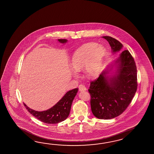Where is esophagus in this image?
I'll return each instance as SVG.
<instances>
[{
	"mask_svg": "<svg viewBox=\"0 0 154 154\" xmlns=\"http://www.w3.org/2000/svg\"><path fill=\"white\" fill-rule=\"evenodd\" d=\"M79 91H86L87 88L85 85H79Z\"/></svg>",
	"mask_w": 154,
	"mask_h": 154,
	"instance_id": "34e87169",
	"label": "esophagus"
}]
</instances>
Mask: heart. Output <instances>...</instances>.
Returning a JSON list of instances; mask_svg holds the SVG:
<instances>
[{"mask_svg":"<svg viewBox=\"0 0 154 154\" xmlns=\"http://www.w3.org/2000/svg\"><path fill=\"white\" fill-rule=\"evenodd\" d=\"M106 51L103 46L96 43H88L77 49L72 57L71 65L77 75L84 67L85 75L88 79H94L100 75Z\"/></svg>","mask_w":154,"mask_h":154,"instance_id":"b5f03b06","label":"heart"}]
</instances>
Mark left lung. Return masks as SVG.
Here are the masks:
<instances>
[{
    "mask_svg": "<svg viewBox=\"0 0 154 154\" xmlns=\"http://www.w3.org/2000/svg\"><path fill=\"white\" fill-rule=\"evenodd\" d=\"M109 42L113 53L119 52L123 45L116 39L102 37ZM116 71L114 75H107L112 71L106 69L98 78L91 82L88 92L91 107L94 116L100 119H112L120 115L131 102L137 90V68L135 60L128 50L120 53L114 62Z\"/></svg>",
    "mask_w": 154,
    "mask_h": 154,
    "instance_id": "8db88e82",
    "label": "left lung"
}]
</instances>
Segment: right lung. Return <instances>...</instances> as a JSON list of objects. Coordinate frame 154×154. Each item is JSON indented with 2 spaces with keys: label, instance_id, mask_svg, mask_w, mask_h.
Returning a JSON list of instances; mask_svg holds the SVG:
<instances>
[{
  "label": "right lung",
  "instance_id": "1",
  "mask_svg": "<svg viewBox=\"0 0 154 154\" xmlns=\"http://www.w3.org/2000/svg\"><path fill=\"white\" fill-rule=\"evenodd\" d=\"M58 41L61 43L68 41L65 39H60ZM79 88H75L68 91L56 105L46 111H37L28 107L24 103L26 109L35 118L45 124H58L66 120L70 112L72 103L78 92Z\"/></svg>",
  "mask_w": 154,
  "mask_h": 154
}]
</instances>
